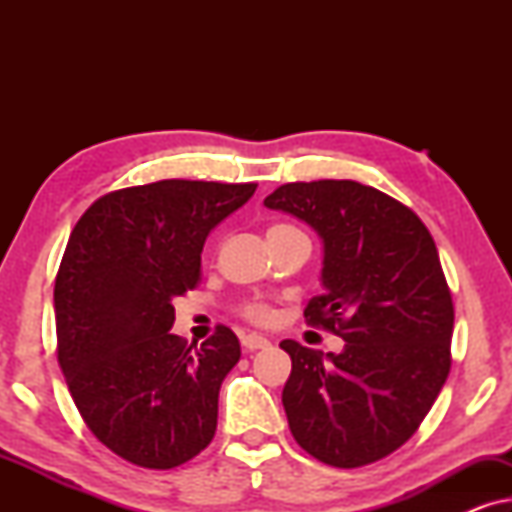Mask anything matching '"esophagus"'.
Segmentation results:
<instances>
[{"label":"esophagus","instance_id":"obj_1","mask_svg":"<svg viewBox=\"0 0 512 512\" xmlns=\"http://www.w3.org/2000/svg\"><path fill=\"white\" fill-rule=\"evenodd\" d=\"M242 347L247 349V352H256V349H268L270 340L263 338V335H258V333H249L242 338Z\"/></svg>","mask_w":512,"mask_h":512}]
</instances>
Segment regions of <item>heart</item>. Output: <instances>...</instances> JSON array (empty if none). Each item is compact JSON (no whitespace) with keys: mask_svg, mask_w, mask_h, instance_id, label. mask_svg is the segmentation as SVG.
I'll use <instances>...</instances> for the list:
<instances>
[{"mask_svg":"<svg viewBox=\"0 0 512 512\" xmlns=\"http://www.w3.org/2000/svg\"><path fill=\"white\" fill-rule=\"evenodd\" d=\"M289 233H300V230L293 228V226H286V223H277V226L270 228L268 237H272V235H289ZM240 314H242L244 319L254 321V324H261V326L272 324V321H275V317H277L275 307H272L270 303H265V300H258V298L256 300H247V303L240 307Z\"/></svg>","mask_w":512,"mask_h":512,"instance_id":"b5f03b06","label":"heart"}]
</instances>
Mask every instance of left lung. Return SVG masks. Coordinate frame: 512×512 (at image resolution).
<instances>
[{
	"instance_id": "obj_1",
	"label": "left lung",
	"mask_w": 512,
	"mask_h": 512,
	"mask_svg": "<svg viewBox=\"0 0 512 512\" xmlns=\"http://www.w3.org/2000/svg\"><path fill=\"white\" fill-rule=\"evenodd\" d=\"M265 207L324 240V293L305 321L345 340L340 354L279 342L291 356L282 403L293 438L335 468L389 457L429 415L452 366L454 305L436 242L410 207L359 181L284 184Z\"/></svg>"
}]
</instances>
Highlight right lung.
I'll use <instances>...</instances> for the list:
<instances>
[{"mask_svg": "<svg viewBox=\"0 0 512 512\" xmlns=\"http://www.w3.org/2000/svg\"><path fill=\"white\" fill-rule=\"evenodd\" d=\"M254 191L191 179L121 188L69 235L53 291L58 363L83 422L130 464L167 471L212 443L240 340L219 324L188 345L170 333L172 300L198 286L209 230Z\"/></svg>", "mask_w": 512, "mask_h": 512, "instance_id": "right-lung-1", "label": "right lung"}]
</instances>
